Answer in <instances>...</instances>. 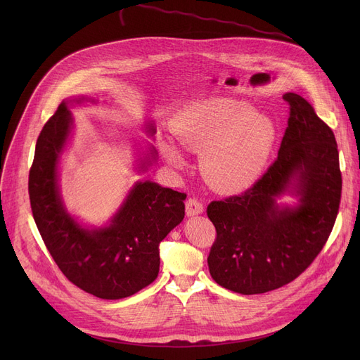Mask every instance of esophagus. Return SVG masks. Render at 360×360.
<instances>
[{
  "mask_svg": "<svg viewBox=\"0 0 360 360\" xmlns=\"http://www.w3.org/2000/svg\"><path fill=\"white\" fill-rule=\"evenodd\" d=\"M204 210L202 204L197 200V198H188L186 200V204H185V212H186V216H197V214H201Z\"/></svg>",
  "mask_w": 360,
  "mask_h": 360,
  "instance_id": "34e87169",
  "label": "esophagus"
}]
</instances>
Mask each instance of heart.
Wrapping results in <instances>:
<instances>
[{"label": "heart", "instance_id": "obj_1", "mask_svg": "<svg viewBox=\"0 0 360 360\" xmlns=\"http://www.w3.org/2000/svg\"><path fill=\"white\" fill-rule=\"evenodd\" d=\"M172 132L184 148L201 153L204 179L224 193L239 191L258 178L274 141V125L267 117L250 103L229 98L188 106L175 118ZM162 148L170 165H185L169 139L162 141Z\"/></svg>", "mask_w": 360, "mask_h": 360}]
</instances>
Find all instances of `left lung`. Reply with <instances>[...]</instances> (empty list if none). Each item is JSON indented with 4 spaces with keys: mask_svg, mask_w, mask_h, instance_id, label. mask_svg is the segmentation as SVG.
<instances>
[{
    "mask_svg": "<svg viewBox=\"0 0 360 360\" xmlns=\"http://www.w3.org/2000/svg\"><path fill=\"white\" fill-rule=\"evenodd\" d=\"M283 99L290 115L274 163L250 190L207 207L217 232L210 274L240 295L278 289L304 273L326 245L342 198L334 132L299 94ZM285 193L298 204L278 206Z\"/></svg>",
    "mask_w": 360,
    "mask_h": 360,
    "instance_id": "8db88e82",
    "label": "left lung"
}]
</instances>
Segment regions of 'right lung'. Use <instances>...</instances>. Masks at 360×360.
I'll return each mask as SVG.
<instances>
[{"instance_id": "1", "label": "right lung", "mask_w": 360, "mask_h": 360, "mask_svg": "<svg viewBox=\"0 0 360 360\" xmlns=\"http://www.w3.org/2000/svg\"><path fill=\"white\" fill-rule=\"evenodd\" d=\"M72 127L68 102H63L37 139L29 172L33 219L56 266L75 286L101 299L128 297L156 280L159 243L182 221L186 194L136 182L109 224L84 228L67 212L58 186V163ZM146 128L156 132L151 122ZM155 160L156 148L150 147L139 169L144 172Z\"/></svg>"}]
</instances>
